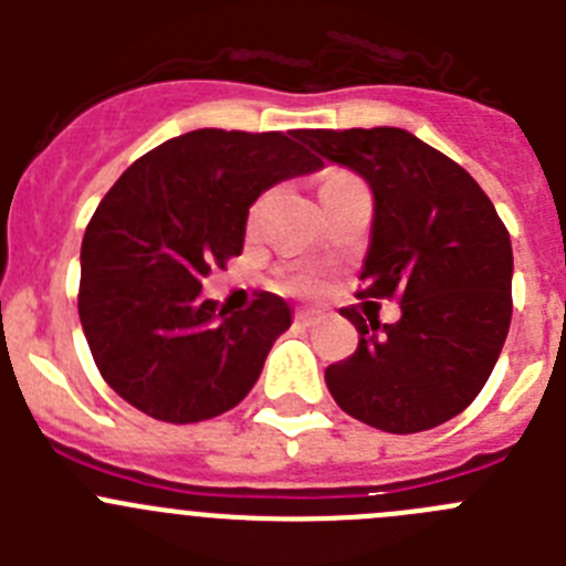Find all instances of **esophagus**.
<instances>
[{"label":"esophagus","instance_id":"1","mask_svg":"<svg viewBox=\"0 0 566 566\" xmlns=\"http://www.w3.org/2000/svg\"><path fill=\"white\" fill-rule=\"evenodd\" d=\"M294 319H297L300 326H314V323H319V312L317 308H297Z\"/></svg>","mask_w":566,"mask_h":566}]
</instances>
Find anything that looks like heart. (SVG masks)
Returning <instances> with one entry per match:
<instances>
[{
    "mask_svg": "<svg viewBox=\"0 0 566 566\" xmlns=\"http://www.w3.org/2000/svg\"><path fill=\"white\" fill-rule=\"evenodd\" d=\"M345 184H357V178L348 172H328L326 178H323V187H319V192L345 187ZM314 286H317V280H314L312 274H297V277L289 280V289H294V292H314Z\"/></svg>",
    "mask_w": 566,
    "mask_h": 566,
    "instance_id": "1",
    "label": "heart"
}]
</instances>
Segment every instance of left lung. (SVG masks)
Returning a JSON list of instances; mask_svg holds the SVG:
<instances>
[{
  "mask_svg": "<svg viewBox=\"0 0 566 566\" xmlns=\"http://www.w3.org/2000/svg\"><path fill=\"white\" fill-rule=\"evenodd\" d=\"M297 138L368 184L374 221L359 297H399L402 308L385 326L339 312L359 345L326 368L334 402L388 433L448 422L476 399L507 339V229L482 187L408 129H300Z\"/></svg>",
  "mask_w": 566,
  "mask_h": 566,
  "instance_id": "8db88e82",
  "label": "left lung"
}]
</instances>
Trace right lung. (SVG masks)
Segmentation results:
<instances>
[{
    "mask_svg": "<svg viewBox=\"0 0 566 566\" xmlns=\"http://www.w3.org/2000/svg\"><path fill=\"white\" fill-rule=\"evenodd\" d=\"M319 167L283 133L192 129L149 149L113 184L82 240L78 317L118 397L187 424L252 391L292 308L260 292L247 312H227L201 297V280L243 252L260 195Z\"/></svg>",
    "mask_w": 566,
    "mask_h": 566,
    "instance_id": "obj_1",
    "label": "right lung"
}]
</instances>
